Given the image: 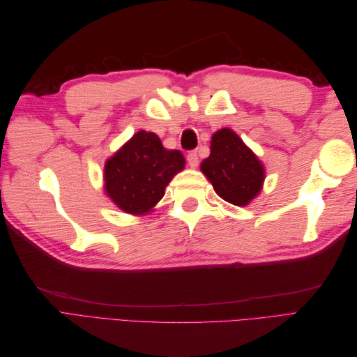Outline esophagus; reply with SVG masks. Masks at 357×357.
I'll list each match as a JSON object with an SVG mask.
<instances>
[{"mask_svg": "<svg viewBox=\"0 0 357 357\" xmlns=\"http://www.w3.org/2000/svg\"><path fill=\"white\" fill-rule=\"evenodd\" d=\"M188 162H189V165H190L192 168H197V167H198L199 158H198V152H197V150H192V152L188 153Z\"/></svg>", "mask_w": 357, "mask_h": 357, "instance_id": "esophagus-1", "label": "esophagus"}]
</instances>
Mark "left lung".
I'll use <instances>...</instances> for the list:
<instances>
[{"label": "left lung", "instance_id": "left-lung-1", "mask_svg": "<svg viewBox=\"0 0 357 357\" xmlns=\"http://www.w3.org/2000/svg\"><path fill=\"white\" fill-rule=\"evenodd\" d=\"M201 171L222 199L238 207L257 197L265 180L262 162L228 128L213 135L210 156L202 160Z\"/></svg>", "mask_w": 357, "mask_h": 357}]
</instances>
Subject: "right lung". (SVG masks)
I'll return each instance as SVG.
<instances>
[{
	"label": "right lung",
	"instance_id": "1",
	"mask_svg": "<svg viewBox=\"0 0 357 357\" xmlns=\"http://www.w3.org/2000/svg\"><path fill=\"white\" fill-rule=\"evenodd\" d=\"M183 168L185 156L180 150H167L156 134L138 131L105 162V192L125 213L146 214Z\"/></svg>",
	"mask_w": 357,
	"mask_h": 357
}]
</instances>
